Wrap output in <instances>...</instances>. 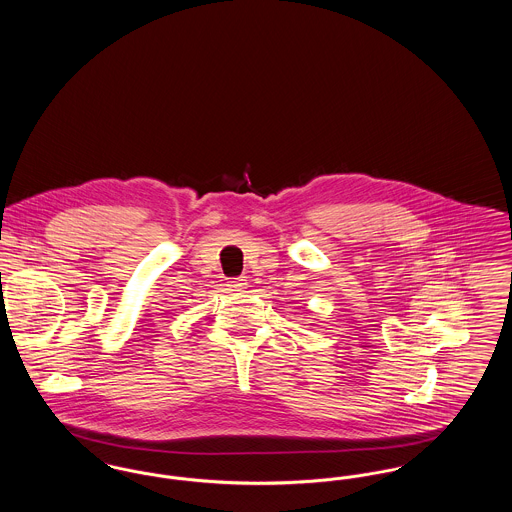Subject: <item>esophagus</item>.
<instances>
[{
  "mask_svg": "<svg viewBox=\"0 0 512 512\" xmlns=\"http://www.w3.org/2000/svg\"><path fill=\"white\" fill-rule=\"evenodd\" d=\"M232 292H244L245 286H247V278L245 276H238V278H230L228 284H226Z\"/></svg>",
  "mask_w": 512,
  "mask_h": 512,
  "instance_id": "esophagus-1",
  "label": "esophagus"
}]
</instances>
